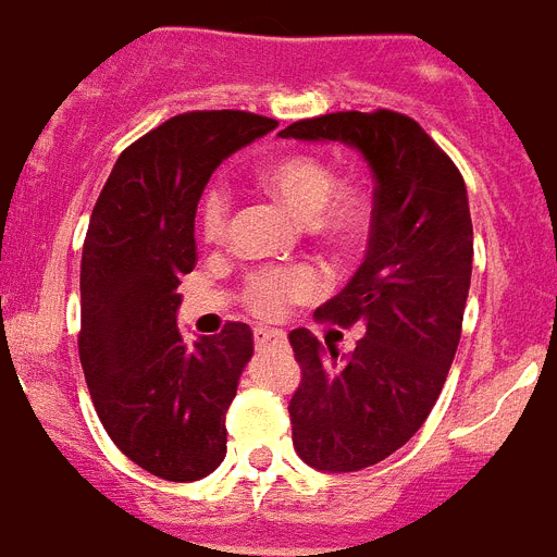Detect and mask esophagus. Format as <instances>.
Instances as JSON below:
<instances>
[{"label": "esophagus", "mask_w": 557, "mask_h": 557, "mask_svg": "<svg viewBox=\"0 0 557 557\" xmlns=\"http://www.w3.org/2000/svg\"><path fill=\"white\" fill-rule=\"evenodd\" d=\"M255 343L257 349H263V346H286V334L277 332V329H255Z\"/></svg>", "instance_id": "esophagus-1"}]
</instances>
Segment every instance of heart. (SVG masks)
Masks as SVG:
<instances>
[{
  "label": "heart",
  "instance_id": "obj_1",
  "mask_svg": "<svg viewBox=\"0 0 557 557\" xmlns=\"http://www.w3.org/2000/svg\"><path fill=\"white\" fill-rule=\"evenodd\" d=\"M263 183L280 202H286L294 214L302 216L311 237L323 239L325 246H349L366 228L369 220V194L355 180H337L334 169L323 157L306 151L280 153L257 169ZM232 194L225 183L211 180L202 188L197 202V225L206 243H220L228 228ZM320 274L309 263L265 265L248 274L246 300L257 314H277L286 302L302 300L318 292Z\"/></svg>",
  "mask_w": 557,
  "mask_h": 557
}]
</instances>
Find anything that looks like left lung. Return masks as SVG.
Segmentation results:
<instances>
[{"label":"left lung","instance_id":"8db88e82","mask_svg":"<svg viewBox=\"0 0 557 557\" xmlns=\"http://www.w3.org/2000/svg\"><path fill=\"white\" fill-rule=\"evenodd\" d=\"M280 137L357 148L374 176L369 251L314 314L360 325L351 355L309 329L288 334L300 363L294 449L320 472H357L409 441L441 395L472 280V216L458 165L418 122L377 108L292 122Z\"/></svg>","mask_w":557,"mask_h":557}]
</instances>
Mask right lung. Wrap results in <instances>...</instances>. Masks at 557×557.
Listing matches in <instances>:
<instances>
[{
  "mask_svg": "<svg viewBox=\"0 0 557 557\" xmlns=\"http://www.w3.org/2000/svg\"><path fill=\"white\" fill-rule=\"evenodd\" d=\"M277 128L248 111L171 116L120 153L83 246L79 360L108 437L162 481L225 458V411L255 355L246 323L185 343L180 277L197 263L194 214L220 162Z\"/></svg>",
  "mask_w": 557,
  "mask_h": 557,
  "instance_id": "obj_1",
  "label": "right lung"
}]
</instances>
